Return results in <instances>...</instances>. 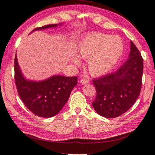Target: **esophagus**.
Segmentation results:
<instances>
[{"mask_svg": "<svg viewBox=\"0 0 155 155\" xmlns=\"http://www.w3.org/2000/svg\"><path fill=\"white\" fill-rule=\"evenodd\" d=\"M80 83L82 84H88V83H89V81L87 80V79H84V78H83V79H81L80 81Z\"/></svg>", "mask_w": 155, "mask_h": 155, "instance_id": "1", "label": "esophagus"}]
</instances>
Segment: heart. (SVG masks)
<instances>
[{
	"label": "heart",
	"instance_id": "obj_1",
	"mask_svg": "<svg viewBox=\"0 0 155 155\" xmlns=\"http://www.w3.org/2000/svg\"><path fill=\"white\" fill-rule=\"evenodd\" d=\"M124 50L122 39L116 35L93 32L87 35L75 45L71 61L80 64V58L87 59L90 73L100 77L110 72L120 60Z\"/></svg>",
	"mask_w": 155,
	"mask_h": 155
}]
</instances>
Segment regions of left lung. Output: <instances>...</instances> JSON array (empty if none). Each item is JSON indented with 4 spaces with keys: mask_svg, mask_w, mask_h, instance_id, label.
<instances>
[{
    "mask_svg": "<svg viewBox=\"0 0 155 155\" xmlns=\"http://www.w3.org/2000/svg\"><path fill=\"white\" fill-rule=\"evenodd\" d=\"M130 49L128 59L116 72L93 80L97 95L92 104L102 117L120 116L133 107L139 96L143 59L132 41Z\"/></svg>",
    "mask_w": 155,
    "mask_h": 155,
    "instance_id": "8db88e82",
    "label": "left lung"
}]
</instances>
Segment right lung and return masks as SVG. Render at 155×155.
<instances>
[{
    "instance_id": "add662e5",
    "label": "right lung",
    "mask_w": 155,
    "mask_h": 155,
    "mask_svg": "<svg viewBox=\"0 0 155 155\" xmlns=\"http://www.w3.org/2000/svg\"><path fill=\"white\" fill-rule=\"evenodd\" d=\"M62 24L45 25L34 29L31 32L55 28ZM15 80L18 94L23 103L32 113L42 118H50L57 114L67 103L72 90L77 84V77L54 75L41 81L27 79L20 68L16 53L15 58Z\"/></svg>"
}]
</instances>
